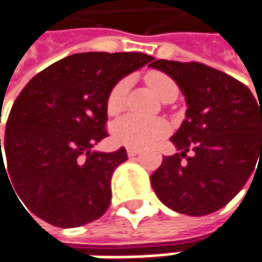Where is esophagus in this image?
Segmentation results:
<instances>
[{
	"instance_id": "1",
	"label": "esophagus",
	"mask_w": 262,
	"mask_h": 262,
	"mask_svg": "<svg viewBox=\"0 0 262 262\" xmlns=\"http://www.w3.org/2000/svg\"><path fill=\"white\" fill-rule=\"evenodd\" d=\"M139 151H141L139 148H135V147H127V155H129L130 158L136 156V155H138Z\"/></svg>"
}]
</instances>
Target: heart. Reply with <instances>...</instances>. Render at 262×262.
I'll list each match as a JSON object with an SVG mask.
<instances>
[{
    "instance_id": "1",
    "label": "heart",
    "mask_w": 262,
    "mask_h": 262,
    "mask_svg": "<svg viewBox=\"0 0 262 262\" xmlns=\"http://www.w3.org/2000/svg\"><path fill=\"white\" fill-rule=\"evenodd\" d=\"M145 83L161 98L165 100L171 94H178V84L170 76L161 71H148ZM129 91V79H120L109 91L106 98V111L109 115H118L126 106V97ZM168 132V124L161 118H141L136 115H126L114 123L112 135L118 144L126 147H145Z\"/></svg>"
}]
</instances>
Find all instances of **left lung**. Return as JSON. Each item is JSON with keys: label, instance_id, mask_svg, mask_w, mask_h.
Masks as SVG:
<instances>
[{"label": "left lung", "instance_id": "1", "mask_svg": "<svg viewBox=\"0 0 262 262\" xmlns=\"http://www.w3.org/2000/svg\"><path fill=\"white\" fill-rule=\"evenodd\" d=\"M150 67L174 80L188 104L171 138L181 153L164 158L150 178L153 189L176 212H215L241 191L256 162L262 164L261 103L241 81L199 62L159 59ZM189 149L193 155L186 157Z\"/></svg>", "mask_w": 262, "mask_h": 262}]
</instances>
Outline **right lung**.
Instances as JSON below:
<instances>
[{"instance_id": "add662e5", "label": "right lung", "mask_w": 262, "mask_h": 262, "mask_svg": "<svg viewBox=\"0 0 262 262\" xmlns=\"http://www.w3.org/2000/svg\"><path fill=\"white\" fill-rule=\"evenodd\" d=\"M151 60L144 53L73 54L27 83L7 118L0 173L28 211L57 228H77L107 211L112 174L127 153L91 148L107 136L111 88Z\"/></svg>"}]
</instances>
